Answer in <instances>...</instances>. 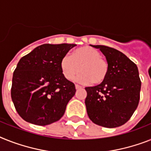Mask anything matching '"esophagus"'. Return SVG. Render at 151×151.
Returning <instances> with one entry per match:
<instances>
[{"label":"esophagus","instance_id":"obj_1","mask_svg":"<svg viewBox=\"0 0 151 151\" xmlns=\"http://www.w3.org/2000/svg\"><path fill=\"white\" fill-rule=\"evenodd\" d=\"M81 88H82V86H79V85H76V89H81Z\"/></svg>","mask_w":151,"mask_h":151}]
</instances>
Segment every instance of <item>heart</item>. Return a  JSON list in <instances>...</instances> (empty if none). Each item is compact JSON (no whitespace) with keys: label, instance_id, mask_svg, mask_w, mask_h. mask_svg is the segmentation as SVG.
Masks as SVG:
<instances>
[{"label":"heart","instance_id":"b5f03b06","mask_svg":"<svg viewBox=\"0 0 151 151\" xmlns=\"http://www.w3.org/2000/svg\"><path fill=\"white\" fill-rule=\"evenodd\" d=\"M62 73L68 80L73 79L81 71L77 80L82 83L99 85L106 80L109 73L108 62L101 58L100 52L89 46H83L65 55L60 63Z\"/></svg>","mask_w":151,"mask_h":151}]
</instances>
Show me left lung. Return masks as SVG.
<instances>
[{
  "label": "left lung",
  "mask_w": 151,
  "mask_h": 151,
  "mask_svg": "<svg viewBox=\"0 0 151 151\" xmlns=\"http://www.w3.org/2000/svg\"><path fill=\"white\" fill-rule=\"evenodd\" d=\"M91 46L99 48L106 56L109 73L103 83L85 88L87 113L97 125L117 127L130 119L139 104L141 81L137 66L115 48Z\"/></svg>",
  "instance_id": "1"
}]
</instances>
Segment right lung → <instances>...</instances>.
Segmentation results:
<instances>
[{"label": "right lung", "instance_id": "add662e5", "mask_svg": "<svg viewBox=\"0 0 151 151\" xmlns=\"http://www.w3.org/2000/svg\"><path fill=\"white\" fill-rule=\"evenodd\" d=\"M76 44H44L18 62L13 73L11 99L25 121L45 126L58 121L76 93L75 84L65 78L60 63Z\"/></svg>", "mask_w": 151, "mask_h": 151}]
</instances>
